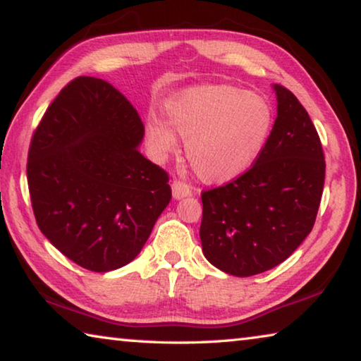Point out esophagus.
<instances>
[{
    "label": "esophagus",
    "mask_w": 361,
    "mask_h": 361,
    "mask_svg": "<svg viewBox=\"0 0 361 361\" xmlns=\"http://www.w3.org/2000/svg\"><path fill=\"white\" fill-rule=\"evenodd\" d=\"M172 192H173L175 199H183V197H188V195L191 194V188H189V185H186V183L175 180L172 183Z\"/></svg>",
    "instance_id": "esophagus-1"
}]
</instances>
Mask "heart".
Instances as JSON below:
<instances>
[{"label": "heart", "instance_id": "heart-1", "mask_svg": "<svg viewBox=\"0 0 361 361\" xmlns=\"http://www.w3.org/2000/svg\"><path fill=\"white\" fill-rule=\"evenodd\" d=\"M173 130L186 140L194 173L207 183H226L253 166L271 133L274 113L264 97L231 84L183 90L167 105ZM152 154L167 157L178 140L166 122L151 118L145 129Z\"/></svg>", "mask_w": 361, "mask_h": 361}]
</instances>
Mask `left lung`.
Here are the masks:
<instances>
[{
    "instance_id": "1",
    "label": "left lung",
    "mask_w": 361,
    "mask_h": 361,
    "mask_svg": "<svg viewBox=\"0 0 361 361\" xmlns=\"http://www.w3.org/2000/svg\"><path fill=\"white\" fill-rule=\"evenodd\" d=\"M274 90L277 118L252 169L202 192V252L235 277L256 276L288 258L312 231L322 200L319 133L288 89L274 84Z\"/></svg>"
}]
</instances>
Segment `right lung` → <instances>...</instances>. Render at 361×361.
<instances>
[{
	"instance_id": "add662e5",
	"label": "right lung",
	"mask_w": 361,
	"mask_h": 361,
	"mask_svg": "<svg viewBox=\"0 0 361 361\" xmlns=\"http://www.w3.org/2000/svg\"><path fill=\"white\" fill-rule=\"evenodd\" d=\"M143 135L132 103L90 76L66 84L36 127L27 164L36 223L78 266L129 264L172 199L166 170L138 151Z\"/></svg>"
}]
</instances>
